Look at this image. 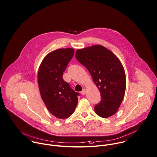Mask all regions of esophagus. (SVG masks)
<instances>
[{"label": "esophagus", "instance_id": "34e87169", "mask_svg": "<svg viewBox=\"0 0 157 157\" xmlns=\"http://www.w3.org/2000/svg\"><path fill=\"white\" fill-rule=\"evenodd\" d=\"M81 94L82 95H85V94H86V90H85V89H83V90L81 92Z\"/></svg>", "mask_w": 157, "mask_h": 157}]
</instances>
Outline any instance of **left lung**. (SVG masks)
<instances>
[{
  "instance_id": "obj_1",
  "label": "left lung",
  "mask_w": 157,
  "mask_h": 157,
  "mask_svg": "<svg viewBox=\"0 0 157 157\" xmlns=\"http://www.w3.org/2000/svg\"><path fill=\"white\" fill-rule=\"evenodd\" d=\"M75 56L89 70L100 92L101 100L95 106V113L103 118L115 114L126 89L125 70L119 59L101 45L78 49Z\"/></svg>"
}]
</instances>
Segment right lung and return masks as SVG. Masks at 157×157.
<instances>
[{
	"instance_id": "obj_1",
	"label": "right lung",
	"mask_w": 157,
	"mask_h": 157,
	"mask_svg": "<svg viewBox=\"0 0 157 157\" xmlns=\"http://www.w3.org/2000/svg\"><path fill=\"white\" fill-rule=\"evenodd\" d=\"M74 52L71 48L54 51L44 58L39 67L38 84L41 98L48 111L60 119L73 113L80 95L70 87L62 76Z\"/></svg>"
}]
</instances>
